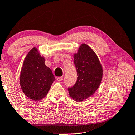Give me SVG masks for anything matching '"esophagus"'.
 Listing matches in <instances>:
<instances>
[{
	"label": "esophagus",
	"instance_id": "1",
	"mask_svg": "<svg viewBox=\"0 0 135 135\" xmlns=\"http://www.w3.org/2000/svg\"><path fill=\"white\" fill-rule=\"evenodd\" d=\"M56 80L57 81H58V82H60V81H62L63 80V77L60 76V77H57L56 78Z\"/></svg>",
	"mask_w": 135,
	"mask_h": 135
}]
</instances>
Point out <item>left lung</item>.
Returning <instances> with one entry per match:
<instances>
[{
    "label": "left lung",
    "instance_id": "1",
    "mask_svg": "<svg viewBox=\"0 0 135 135\" xmlns=\"http://www.w3.org/2000/svg\"><path fill=\"white\" fill-rule=\"evenodd\" d=\"M73 58L78 78L75 86L68 88V91L72 99L82 102L92 96L99 87L103 68L95 52L85 43L81 45Z\"/></svg>",
    "mask_w": 135,
    "mask_h": 135
}]
</instances>
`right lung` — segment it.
<instances>
[{"label":"right lung","mask_w":135,"mask_h":135,"mask_svg":"<svg viewBox=\"0 0 135 135\" xmlns=\"http://www.w3.org/2000/svg\"><path fill=\"white\" fill-rule=\"evenodd\" d=\"M54 80L51 70L45 64V58L34 47L26 56L21 70L22 92L32 100L40 101L46 96Z\"/></svg>","instance_id":"add662e5"}]
</instances>
